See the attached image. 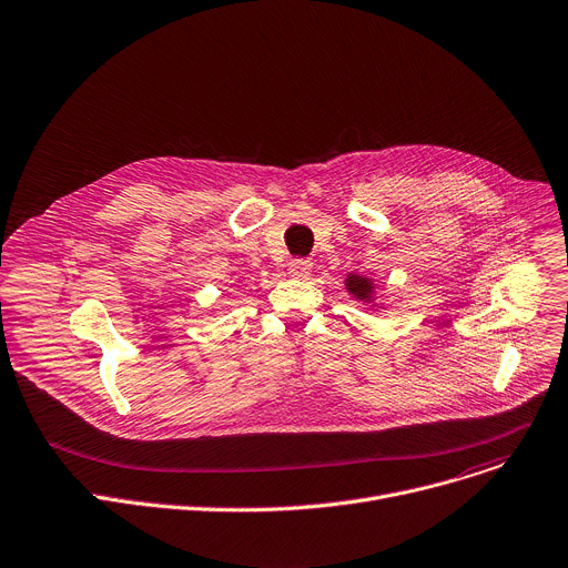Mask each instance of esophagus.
I'll return each mask as SVG.
<instances>
[{"mask_svg":"<svg viewBox=\"0 0 568 568\" xmlns=\"http://www.w3.org/2000/svg\"><path fill=\"white\" fill-rule=\"evenodd\" d=\"M311 270H313V262L311 260H304V257H294L290 260L287 264V274L292 278H308L311 276Z\"/></svg>","mask_w":568,"mask_h":568,"instance_id":"1","label":"esophagus"}]
</instances>
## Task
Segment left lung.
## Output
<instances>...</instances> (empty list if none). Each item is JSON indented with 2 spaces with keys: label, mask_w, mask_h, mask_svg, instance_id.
<instances>
[{
  "label": "left lung",
  "mask_w": 568,
  "mask_h": 568,
  "mask_svg": "<svg viewBox=\"0 0 568 568\" xmlns=\"http://www.w3.org/2000/svg\"><path fill=\"white\" fill-rule=\"evenodd\" d=\"M347 290H349L352 294H356L358 298H367V296L372 294V283L365 281L363 276H349V278H347Z\"/></svg>",
  "instance_id": "obj_1"
}]
</instances>
